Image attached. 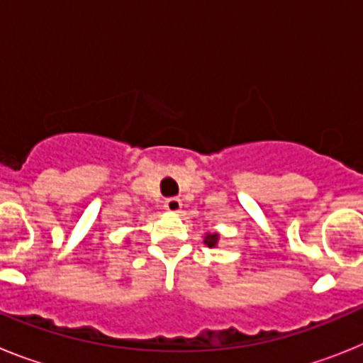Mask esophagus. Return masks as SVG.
<instances>
[{
  "instance_id": "esophagus-1",
  "label": "esophagus",
  "mask_w": 363,
  "mask_h": 363,
  "mask_svg": "<svg viewBox=\"0 0 363 363\" xmlns=\"http://www.w3.org/2000/svg\"><path fill=\"white\" fill-rule=\"evenodd\" d=\"M164 208H166L168 212L177 213L179 210L182 208V203H181V199H177V197H169V199L164 201Z\"/></svg>"
}]
</instances>
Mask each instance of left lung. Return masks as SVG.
Here are the masks:
<instances>
[{
	"label": "left lung",
	"instance_id": "8db88e82",
	"mask_svg": "<svg viewBox=\"0 0 363 363\" xmlns=\"http://www.w3.org/2000/svg\"><path fill=\"white\" fill-rule=\"evenodd\" d=\"M217 241H219V234H216V232L204 235V245H208L210 248L217 247Z\"/></svg>",
	"mask_w": 363,
	"mask_h": 363
}]
</instances>
